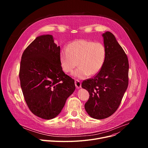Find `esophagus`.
<instances>
[{"instance_id": "obj_1", "label": "esophagus", "mask_w": 148, "mask_h": 148, "mask_svg": "<svg viewBox=\"0 0 148 148\" xmlns=\"http://www.w3.org/2000/svg\"><path fill=\"white\" fill-rule=\"evenodd\" d=\"M75 87L77 89L78 88H80L81 87V83L80 82V81L79 80H75Z\"/></svg>"}]
</instances>
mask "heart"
I'll use <instances>...</instances> for the list:
<instances>
[{
	"label": "heart",
	"instance_id": "obj_1",
	"mask_svg": "<svg viewBox=\"0 0 148 148\" xmlns=\"http://www.w3.org/2000/svg\"><path fill=\"white\" fill-rule=\"evenodd\" d=\"M106 57V49L101 43L81 39L74 41L60 53L61 66L65 73L78 67L72 75L79 79L97 74L102 69Z\"/></svg>",
	"mask_w": 148,
	"mask_h": 148
}]
</instances>
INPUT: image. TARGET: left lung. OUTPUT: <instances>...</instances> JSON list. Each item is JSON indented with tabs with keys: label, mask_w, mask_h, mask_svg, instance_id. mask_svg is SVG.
<instances>
[{
	"label": "left lung",
	"mask_w": 148,
	"mask_h": 148,
	"mask_svg": "<svg viewBox=\"0 0 148 148\" xmlns=\"http://www.w3.org/2000/svg\"><path fill=\"white\" fill-rule=\"evenodd\" d=\"M102 36L106 49L104 64L93 78L84 81L81 85L90 94L85 110L97 119L107 118L116 111L128 86L127 56L112 33L106 32Z\"/></svg>",
	"instance_id": "obj_1"
}]
</instances>
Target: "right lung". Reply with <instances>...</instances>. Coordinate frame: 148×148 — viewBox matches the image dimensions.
<instances>
[{
	"label": "right lung",
	"instance_id": "obj_1",
	"mask_svg": "<svg viewBox=\"0 0 148 148\" xmlns=\"http://www.w3.org/2000/svg\"><path fill=\"white\" fill-rule=\"evenodd\" d=\"M19 78L29 108L45 119L56 117L75 89L74 80L62 70L60 47L50 34L37 37L25 49Z\"/></svg>",
	"mask_w": 148,
	"mask_h": 148
}]
</instances>
